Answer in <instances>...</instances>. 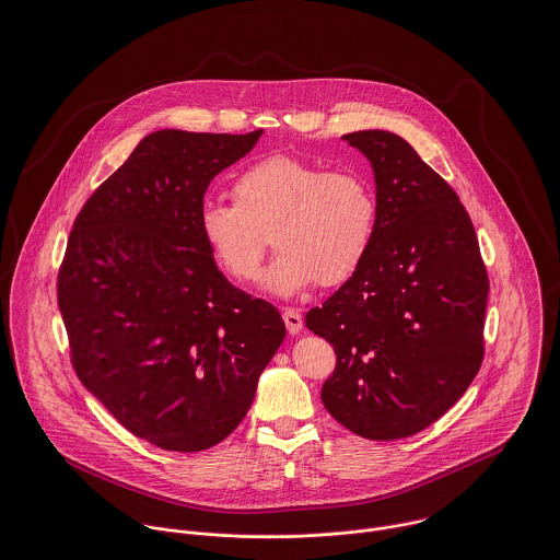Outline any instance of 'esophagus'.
Here are the masks:
<instances>
[{
	"instance_id": "34e87169",
	"label": "esophagus",
	"mask_w": 560,
	"mask_h": 560,
	"mask_svg": "<svg viewBox=\"0 0 560 560\" xmlns=\"http://www.w3.org/2000/svg\"><path fill=\"white\" fill-rule=\"evenodd\" d=\"M282 319L287 323V329L289 334H300L302 327H304V319H302V313L295 311V308H284L282 313Z\"/></svg>"
}]
</instances>
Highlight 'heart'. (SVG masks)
I'll list each match as a JSON object with an SVG mask.
<instances>
[{
    "instance_id": "b5f03b06",
    "label": "heart",
    "mask_w": 560,
    "mask_h": 560,
    "mask_svg": "<svg viewBox=\"0 0 560 560\" xmlns=\"http://www.w3.org/2000/svg\"><path fill=\"white\" fill-rule=\"evenodd\" d=\"M235 202L205 200L198 229L218 265L235 280L258 273L267 235L280 249L260 276L269 293L291 298L315 282L347 280L373 240L377 202L353 170L271 155L249 165L233 187Z\"/></svg>"
}]
</instances>
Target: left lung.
Instances as JSON below:
<instances>
[{
    "label": "left lung",
    "instance_id": "left-lung-1",
    "mask_svg": "<svg viewBox=\"0 0 560 560\" xmlns=\"http://www.w3.org/2000/svg\"><path fill=\"white\" fill-rule=\"evenodd\" d=\"M342 140L371 161L377 220L360 267L306 315L336 351L320 400L349 431L399 440L477 377L489 280L459 196L402 138L369 129Z\"/></svg>",
    "mask_w": 560,
    "mask_h": 560
}]
</instances>
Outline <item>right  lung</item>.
Masks as SVG:
<instances>
[{"instance_id":"right-lung-1","label":"right lung","mask_w":560,"mask_h":560,"mask_svg":"<svg viewBox=\"0 0 560 560\" xmlns=\"http://www.w3.org/2000/svg\"><path fill=\"white\" fill-rule=\"evenodd\" d=\"M262 129L147 136L83 205L58 276L81 384L163 451L220 444L284 340L280 313L233 287L200 237L209 183Z\"/></svg>"}]
</instances>
